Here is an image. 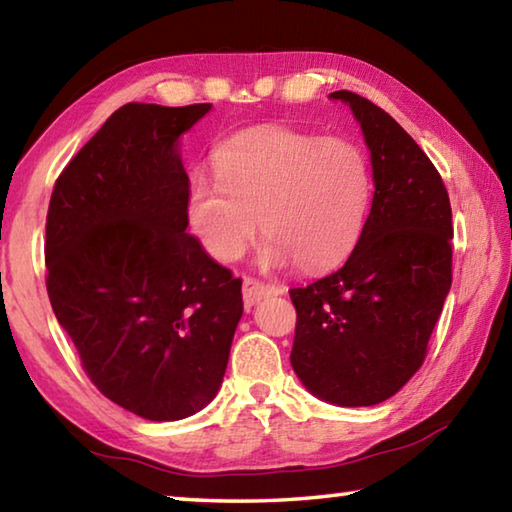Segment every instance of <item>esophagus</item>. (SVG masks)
I'll list each match as a JSON object with an SVG mask.
<instances>
[{
	"instance_id": "34e87169",
	"label": "esophagus",
	"mask_w": 512,
	"mask_h": 512,
	"mask_svg": "<svg viewBox=\"0 0 512 512\" xmlns=\"http://www.w3.org/2000/svg\"><path fill=\"white\" fill-rule=\"evenodd\" d=\"M282 291L284 289L277 287V284H273V282H262V280H257V277H244V302L248 307L257 305L262 298L280 296Z\"/></svg>"
}]
</instances>
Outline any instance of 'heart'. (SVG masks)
Instances as JSON below:
<instances>
[{
  "mask_svg": "<svg viewBox=\"0 0 512 512\" xmlns=\"http://www.w3.org/2000/svg\"><path fill=\"white\" fill-rule=\"evenodd\" d=\"M216 178L198 176L189 221L203 246L235 262L253 244L262 216L264 262L307 271L339 264L366 225L372 173L366 153L345 137H320L287 126L253 128L214 155Z\"/></svg>",
  "mask_w": 512,
  "mask_h": 512,
  "instance_id": "obj_1",
  "label": "heart"
}]
</instances>
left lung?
I'll use <instances>...</instances> for the list:
<instances>
[{
	"mask_svg": "<svg viewBox=\"0 0 512 512\" xmlns=\"http://www.w3.org/2000/svg\"><path fill=\"white\" fill-rule=\"evenodd\" d=\"M370 149L375 196L339 271L291 289V366L311 393L339 406L388 400L420 370L452 287V205L413 137L375 103L339 90Z\"/></svg>",
	"mask_w": 512,
	"mask_h": 512,
	"instance_id": "obj_1",
	"label": "left lung"
}]
</instances>
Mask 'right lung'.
I'll use <instances>...</instances> for the list:
<instances>
[{
	"instance_id": "obj_1",
	"label": "right lung",
	"mask_w": 512,
	"mask_h": 512,
	"mask_svg": "<svg viewBox=\"0 0 512 512\" xmlns=\"http://www.w3.org/2000/svg\"><path fill=\"white\" fill-rule=\"evenodd\" d=\"M212 106L126 103L69 160L47 212V293L85 375L140 418L214 400L241 314V280L189 235L176 149Z\"/></svg>"
}]
</instances>
